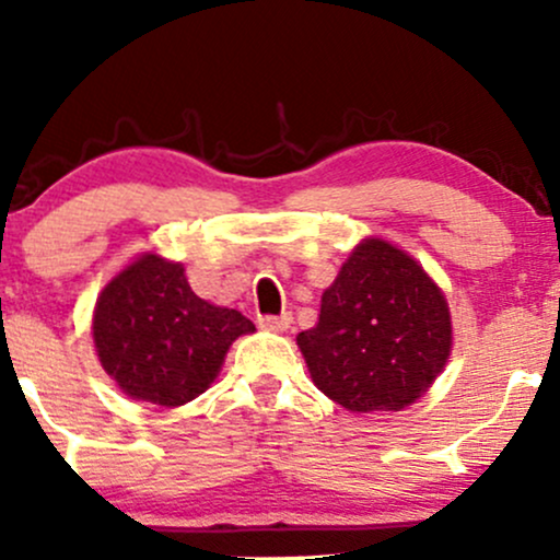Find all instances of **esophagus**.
<instances>
[{
  "instance_id": "34e87169",
  "label": "esophagus",
  "mask_w": 560,
  "mask_h": 560,
  "mask_svg": "<svg viewBox=\"0 0 560 560\" xmlns=\"http://www.w3.org/2000/svg\"><path fill=\"white\" fill-rule=\"evenodd\" d=\"M258 324L260 329L268 331H287L289 324H292V316H289V313H281V316H260Z\"/></svg>"
}]
</instances>
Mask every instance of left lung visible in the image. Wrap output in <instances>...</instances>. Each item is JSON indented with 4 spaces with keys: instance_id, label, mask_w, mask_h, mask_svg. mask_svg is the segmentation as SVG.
Segmentation results:
<instances>
[{
    "instance_id": "left-lung-1",
    "label": "left lung",
    "mask_w": 560,
    "mask_h": 560,
    "mask_svg": "<svg viewBox=\"0 0 560 560\" xmlns=\"http://www.w3.org/2000/svg\"><path fill=\"white\" fill-rule=\"evenodd\" d=\"M313 384L352 413L402 410L442 374L453 324L432 276L384 240H363L298 334Z\"/></svg>"
}]
</instances>
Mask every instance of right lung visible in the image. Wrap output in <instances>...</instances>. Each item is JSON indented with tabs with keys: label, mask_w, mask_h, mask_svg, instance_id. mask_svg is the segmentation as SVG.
I'll list each match as a JSON object with an SVG mask.
<instances>
[{
	"label": "right lung",
	"mask_w": 560,
	"mask_h": 560,
	"mask_svg": "<svg viewBox=\"0 0 560 560\" xmlns=\"http://www.w3.org/2000/svg\"><path fill=\"white\" fill-rule=\"evenodd\" d=\"M253 331L240 311L197 298L182 262L155 253L139 255L102 289L92 320L102 369L128 397L163 408L202 395L231 342Z\"/></svg>",
	"instance_id": "obj_1"
}]
</instances>
